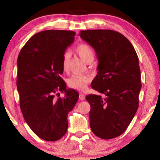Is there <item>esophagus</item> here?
Returning <instances> with one entry per match:
<instances>
[{
    "label": "esophagus",
    "instance_id": "esophagus-1",
    "mask_svg": "<svg viewBox=\"0 0 160 160\" xmlns=\"http://www.w3.org/2000/svg\"><path fill=\"white\" fill-rule=\"evenodd\" d=\"M79 99L82 101V100L85 99V95L83 93H80L79 94Z\"/></svg>",
    "mask_w": 160,
    "mask_h": 160
}]
</instances>
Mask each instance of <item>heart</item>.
<instances>
[{"label": "heart", "instance_id": "heart-1", "mask_svg": "<svg viewBox=\"0 0 160 160\" xmlns=\"http://www.w3.org/2000/svg\"><path fill=\"white\" fill-rule=\"evenodd\" d=\"M80 58L87 63H90L94 60V52L93 48L88 44H78L75 48ZM70 60V53L65 52L62 56V68L64 72H68L69 69V63ZM91 77L89 75L74 74L70 76L67 80V83L70 88L78 90H85L88 83L90 82Z\"/></svg>", "mask_w": 160, "mask_h": 160}]
</instances>
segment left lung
Instances as JSON below:
<instances>
[{
	"mask_svg": "<svg viewBox=\"0 0 160 160\" xmlns=\"http://www.w3.org/2000/svg\"><path fill=\"white\" fill-rule=\"evenodd\" d=\"M99 61L92 88L102 94H89L90 125L93 133L109 140L121 135L133 118L139 104L141 77L133 46L123 34L110 29L80 31Z\"/></svg>",
	"mask_w": 160,
	"mask_h": 160,
	"instance_id": "left-lung-1",
	"label": "left lung"
}]
</instances>
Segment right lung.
<instances>
[{"label": "right lung", "mask_w": 160, "mask_h": 160, "mask_svg": "<svg viewBox=\"0 0 160 160\" xmlns=\"http://www.w3.org/2000/svg\"><path fill=\"white\" fill-rule=\"evenodd\" d=\"M75 32L45 30L29 39L19 53L17 88L26 123L37 136L56 141L67 132L68 113L79 97L62 79V56L73 43ZM66 93L59 97L58 92Z\"/></svg>", "instance_id": "add662e5"}]
</instances>
